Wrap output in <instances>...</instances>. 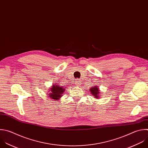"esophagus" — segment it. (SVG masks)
Here are the masks:
<instances>
[{"mask_svg": "<svg viewBox=\"0 0 148 148\" xmlns=\"http://www.w3.org/2000/svg\"><path fill=\"white\" fill-rule=\"evenodd\" d=\"M81 81H80V80H79V79H76L75 81V84H76V85H81Z\"/></svg>", "mask_w": 148, "mask_h": 148, "instance_id": "1", "label": "esophagus"}]
</instances>
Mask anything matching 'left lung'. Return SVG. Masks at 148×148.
<instances>
[{"label":"left lung","mask_w":148,"mask_h":148,"mask_svg":"<svg viewBox=\"0 0 148 148\" xmlns=\"http://www.w3.org/2000/svg\"><path fill=\"white\" fill-rule=\"evenodd\" d=\"M90 92L92 93V95L95 96V98H99V96H98V94H99V89L98 88L97 86H95L94 88H92L90 89Z\"/></svg>","instance_id":"left-lung-1"}]
</instances>
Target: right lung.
<instances>
[{
	"instance_id": "add662e5",
	"label": "right lung",
	"mask_w": 148,
	"mask_h": 148,
	"mask_svg": "<svg viewBox=\"0 0 148 148\" xmlns=\"http://www.w3.org/2000/svg\"><path fill=\"white\" fill-rule=\"evenodd\" d=\"M64 88L59 85H53L52 88H51V93H49V96L53 99H55L57 101L58 99L60 97L61 95L63 94L64 92Z\"/></svg>"
}]
</instances>
